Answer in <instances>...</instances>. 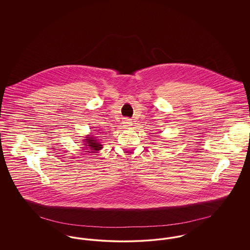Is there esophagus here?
<instances>
[{"mask_svg": "<svg viewBox=\"0 0 250 250\" xmlns=\"http://www.w3.org/2000/svg\"><path fill=\"white\" fill-rule=\"evenodd\" d=\"M123 125H124V126L128 127V126H131L132 122H131V120L129 118H125L124 121H123Z\"/></svg>", "mask_w": 250, "mask_h": 250, "instance_id": "34e87169", "label": "esophagus"}]
</instances>
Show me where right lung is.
<instances>
[{
	"label": "right lung",
	"mask_w": 250,
	"mask_h": 250,
	"mask_svg": "<svg viewBox=\"0 0 250 250\" xmlns=\"http://www.w3.org/2000/svg\"><path fill=\"white\" fill-rule=\"evenodd\" d=\"M86 139H84V148L87 150V152L89 153H96L97 151H100L102 149V144L98 141H96V137H93L92 135H87V137H85Z\"/></svg>",
	"instance_id": "add662e5"
}]
</instances>
